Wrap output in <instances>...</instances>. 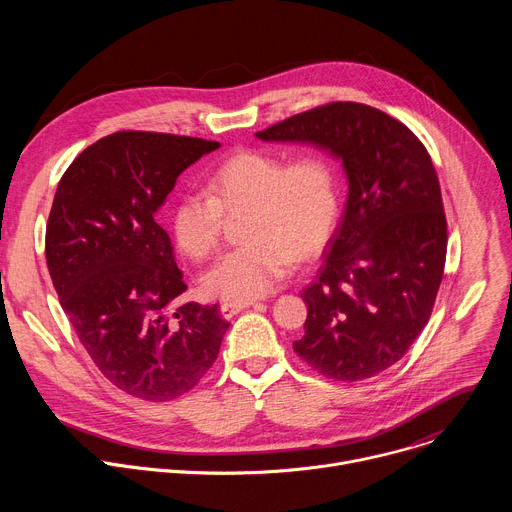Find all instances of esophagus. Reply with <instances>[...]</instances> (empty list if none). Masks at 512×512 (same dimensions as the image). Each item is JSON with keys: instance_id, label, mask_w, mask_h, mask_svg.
Returning a JSON list of instances; mask_svg holds the SVG:
<instances>
[{"instance_id": "1", "label": "esophagus", "mask_w": 512, "mask_h": 512, "mask_svg": "<svg viewBox=\"0 0 512 512\" xmlns=\"http://www.w3.org/2000/svg\"><path fill=\"white\" fill-rule=\"evenodd\" d=\"M249 306H253V302H223L221 304V314H223V318L231 320L233 316H237L239 312H243Z\"/></svg>"}]
</instances>
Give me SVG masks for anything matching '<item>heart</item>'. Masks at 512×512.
<instances>
[{
    "instance_id": "b5f03b06",
    "label": "heart",
    "mask_w": 512,
    "mask_h": 512,
    "mask_svg": "<svg viewBox=\"0 0 512 512\" xmlns=\"http://www.w3.org/2000/svg\"><path fill=\"white\" fill-rule=\"evenodd\" d=\"M340 174L316 150L289 160L269 150H243L218 164L206 192L188 190L172 208V235L192 259H208L221 245L227 216H241L247 245L229 251L200 279L208 296L251 302L275 287L294 259L318 255L340 218Z\"/></svg>"
}]
</instances>
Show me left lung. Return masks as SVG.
<instances>
[{
	"label": "left lung",
	"mask_w": 512,
	"mask_h": 512,
	"mask_svg": "<svg viewBox=\"0 0 512 512\" xmlns=\"http://www.w3.org/2000/svg\"><path fill=\"white\" fill-rule=\"evenodd\" d=\"M265 141H310L342 158L348 200L326 263L302 291L294 352L334 381L371 379L405 356L440 289L448 225L431 158L399 119L352 101L287 117Z\"/></svg>",
	"instance_id": "obj_1"
}]
</instances>
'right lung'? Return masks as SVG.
<instances>
[{"mask_svg":"<svg viewBox=\"0 0 512 512\" xmlns=\"http://www.w3.org/2000/svg\"><path fill=\"white\" fill-rule=\"evenodd\" d=\"M218 145L111 133L66 168L50 208L46 263L60 306L103 377L145 401L194 389L229 328L218 306L178 304L188 285L154 218L176 178Z\"/></svg>","mask_w":512,"mask_h":512,"instance_id":"obj_1","label":"right lung"}]
</instances>
